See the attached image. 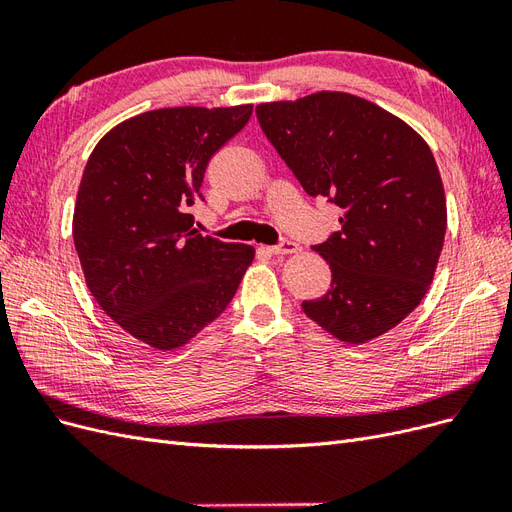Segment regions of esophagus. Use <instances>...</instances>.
<instances>
[{
    "label": "esophagus",
    "mask_w": 512,
    "mask_h": 512,
    "mask_svg": "<svg viewBox=\"0 0 512 512\" xmlns=\"http://www.w3.org/2000/svg\"><path fill=\"white\" fill-rule=\"evenodd\" d=\"M301 250V245L299 243H294V241H282V243H277V245H273V247H269V252L273 254V256H288V254H297Z\"/></svg>",
    "instance_id": "esophagus-1"
}]
</instances>
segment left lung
Masks as SVG:
<instances>
[{
  "mask_svg": "<svg viewBox=\"0 0 512 512\" xmlns=\"http://www.w3.org/2000/svg\"><path fill=\"white\" fill-rule=\"evenodd\" d=\"M256 117L303 190L342 209V228L312 247L329 262L331 288L303 312L346 344L391 331L425 297L444 245L446 198L429 145L344 91L258 104Z\"/></svg>",
  "mask_w": 512,
  "mask_h": 512,
  "instance_id": "8db88e82",
  "label": "left lung"
}]
</instances>
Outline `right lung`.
I'll return each mask as SVG.
<instances>
[{"mask_svg":"<svg viewBox=\"0 0 512 512\" xmlns=\"http://www.w3.org/2000/svg\"><path fill=\"white\" fill-rule=\"evenodd\" d=\"M252 104L177 106L119 123L91 151L72 237L106 316L156 350H173L235 297L254 247L194 228L190 207L213 153L243 130Z\"/></svg>","mask_w":512,"mask_h":512,"instance_id":"obj_1","label":"right lung"}]
</instances>
